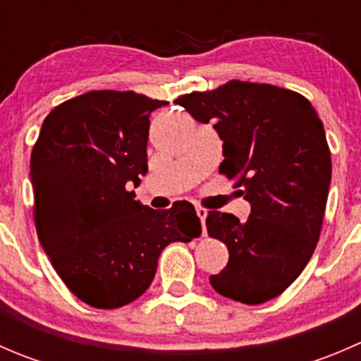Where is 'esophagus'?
<instances>
[{
  "mask_svg": "<svg viewBox=\"0 0 361 361\" xmlns=\"http://www.w3.org/2000/svg\"><path fill=\"white\" fill-rule=\"evenodd\" d=\"M195 213H197L199 220H201V224H202V234H206V225H204V221H206L207 209H204V207H197V209H195Z\"/></svg>",
  "mask_w": 361,
  "mask_h": 361,
  "instance_id": "esophagus-1",
  "label": "esophagus"
}]
</instances>
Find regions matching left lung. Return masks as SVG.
<instances>
[{"label": "left lung", "mask_w": 361, "mask_h": 361, "mask_svg": "<svg viewBox=\"0 0 361 361\" xmlns=\"http://www.w3.org/2000/svg\"><path fill=\"white\" fill-rule=\"evenodd\" d=\"M174 103L197 122L214 120L224 141L220 173L238 180L251 204L246 221L207 214V234L228 248V264L211 276V286L232 300L264 304L300 276L318 245L332 180L322 120L298 92L239 80Z\"/></svg>", "instance_id": "left-lung-1"}]
</instances>
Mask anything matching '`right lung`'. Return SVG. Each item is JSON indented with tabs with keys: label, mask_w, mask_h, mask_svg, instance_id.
<instances>
[{
	"label": "right lung",
	"mask_w": 361,
	"mask_h": 361,
	"mask_svg": "<svg viewBox=\"0 0 361 361\" xmlns=\"http://www.w3.org/2000/svg\"><path fill=\"white\" fill-rule=\"evenodd\" d=\"M166 104L133 90H92L54 108L32 147L38 239L69 292L92 307L136 300L162 250L202 232L190 202L157 211L127 190L147 174L150 115Z\"/></svg>",
	"instance_id": "obj_1"
}]
</instances>
